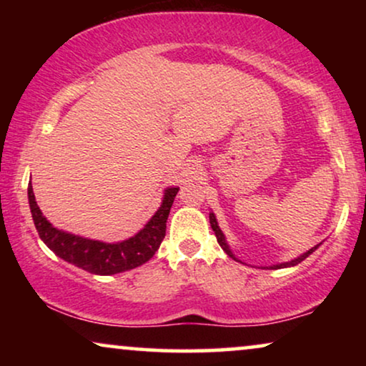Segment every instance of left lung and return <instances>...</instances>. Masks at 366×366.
I'll return each mask as SVG.
<instances>
[{
	"label": "left lung",
	"instance_id": "obj_1",
	"mask_svg": "<svg viewBox=\"0 0 366 366\" xmlns=\"http://www.w3.org/2000/svg\"><path fill=\"white\" fill-rule=\"evenodd\" d=\"M209 223H212V228H213V232H214V234H217V239H218V243H219V247L223 248V252L228 254V257H232L233 259H237V262H239V259L234 257V253L232 252V248H229V244L227 243V238H224V234H223V232L222 229H219V227H218V222H217V217H214V213L213 212H209ZM322 244V243H320ZM320 244H315L313 248H310L308 252H305L303 254H300V257H297L295 259H290V262H283V263H277V264H272V267H263V268H268V269H280V268H290V267H295V264H298V263H302L305 258H308L310 254H312L315 249H317Z\"/></svg>",
	"mask_w": 366,
	"mask_h": 366
}]
</instances>
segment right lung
<instances>
[{
    "label": "right lung",
    "mask_w": 366,
    "mask_h": 366,
    "mask_svg": "<svg viewBox=\"0 0 366 366\" xmlns=\"http://www.w3.org/2000/svg\"><path fill=\"white\" fill-rule=\"evenodd\" d=\"M178 189L174 187L164 189L162 204L148 219V223L134 237L117 243L89 239L54 228L43 217L38 207L31 182L28 183V202L39 238L56 257L84 272L104 277V274H117L142 267L149 258H153L167 233V219Z\"/></svg>",
    "instance_id": "obj_1"
}]
</instances>
